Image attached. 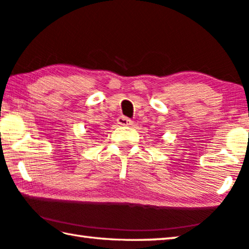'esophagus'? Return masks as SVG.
<instances>
[{
    "mask_svg": "<svg viewBox=\"0 0 249 249\" xmlns=\"http://www.w3.org/2000/svg\"><path fill=\"white\" fill-rule=\"evenodd\" d=\"M117 124H120L122 126H129L132 125V121L125 116H120L119 119H117Z\"/></svg>",
    "mask_w": 249,
    "mask_h": 249,
    "instance_id": "34e87169",
    "label": "esophagus"
}]
</instances>
